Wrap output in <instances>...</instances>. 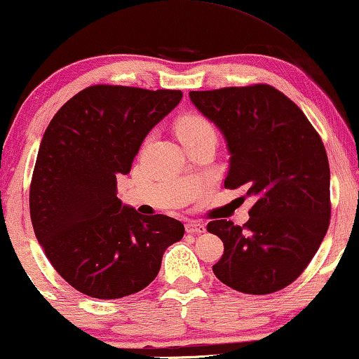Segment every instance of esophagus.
Listing matches in <instances>:
<instances>
[{"label": "esophagus", "instance_id": "esophagus-1", "mask_svg": "<svg viewBox=\"0 0 359 359\" xmlns=\"http://www.w3.org/2000/svg\"><path fill=\"white\" fill-rule=\"evenodd\" d=\"M185 231L189 232V234H204L205 232V226L202 222H197V221H191L185 226Z\"/></svg>", "mask_w": 359, "mask_h": 359}]
</instances>
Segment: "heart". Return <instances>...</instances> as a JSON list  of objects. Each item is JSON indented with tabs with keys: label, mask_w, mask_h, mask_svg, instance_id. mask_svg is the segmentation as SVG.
Here are the masks:
<instances>
[{
	"label": "heart",
	"mask_w": 359,
	"mask_h": 359,
	"mask_svg": "<svg viewBox=\"0 0 359 359\" xmlns=\"http://www.w3.org/2000/svg\"><path fill=\"white\" fill-rule=\"evenodd\" d=\"M177 135L180 140L184 138H194L198 135H205V133H214V127L205 116L197 115V114H189L184 115L175 125Z\"/></svg>",
	"instance_id": "heart-1"
}]
</instances>
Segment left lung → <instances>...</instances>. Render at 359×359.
Returning <instances> with one entry per match:
<instances>
[{
    "mask_svg": "<svg viewBox=\"0 0 359 359\" xmlns=\"http://www.w3.org/2000/svg\"><path fill=\"white\" fill-rule=\"evenodd\" d=\"M227 142L224 187L252 197L249 221L217 219L207 231L224 254L212 271L245 294H271L303 274L331 217L330 163L308 116L274 86L256 83L189 93Z\"/></svg>",
    "mask_w": 359,
    "mask_h": 359,
    "instance_id": "1",
    "label": "left lung"
}]
</instances>
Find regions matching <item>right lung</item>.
<instances>
[{"label": "right lung", "mask_w": 359, "mask_h": 359, "mask_svg": "<svg viewBox=\"0 0 359 359\" xmlns=\"http://www.w3.org/2000/svg\"><path fill=\"white\" fill-rule=\"evenodd\" d=\"M182 100L180 90L93 85L56 111L29 184V215L55 271L76 291L120 299L149 286L184 237L167 215H140L116 197L142 142Z\"/></svg>", "instance_id": "obj_1"}]
</instances>
